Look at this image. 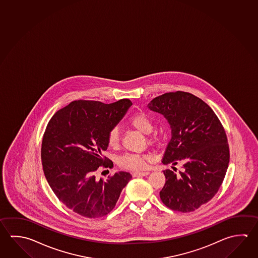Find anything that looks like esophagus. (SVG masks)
<instances>
[{
    "instance_id": "esophagus-1",
    "label": "esophagus",
    "mask_w": 258,
    "mask_h": 258,
    "mask_svg": "<svg viewBox=\"0 0 258 258\" xmlns=\"http://www.w3.org/2000/svg\"><path fill=\"white\" fill-rule=\"evenodd\" d=\"M149 174V171H136L133 173V176H147Z\"/></svg>"
}]
</instances>
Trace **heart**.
Masks as SVG:
<instances>
[{"instance_id": "1", "label": "heart", "mask_w": 258, "mask_h": 258, "mask_svg": "<svg viewBox=\"0 0 258 258\" xmlns=\"http://www.w3.org/2000/svg\"><path fill=\"white\" fill-rule=\"evenodd\" d=\"M128 124L131 127H134L137 131L143 134H149L153 131V120L148 114L144 112H138L132 115L128 118ZM159 140L158 133L150 134L149 136V141L151 143H156ZM108 145L112 149H117L120 142L119 131L117 127H113L109 130L107 135ZM149 155L146 154H124L118 158V163L120 167L130 170H141L147 166V162L149 160Z\"/></svg>"}]
</instances>
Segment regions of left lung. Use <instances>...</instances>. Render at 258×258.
<instances>
[{
  "mask_svg": "<svg viewBox=\"0 0 258 258\" xmlns=\"http://www.w3.org/2000/svg\"><path fill=\"white\" fill-rule=\"evenodd\" d=\"M148 107L164 115L171 127L163 164L183 167L178 174L163 171L160 199L172 210L195 211L214 198L226 176L230 155L225 128L213 109L189 92H167Z\"/></svg>",
  "mask_w": 258,
  "mask_h": 258,
  "instance_id": "obj_1",
  "label": "left lung"
}]
</instances>
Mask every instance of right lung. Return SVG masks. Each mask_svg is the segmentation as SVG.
<instances>
[{
  "instance_id": "add662e5",
  "label": "right lung",
  "mask_w": 258,
  "mask_h": 258,
  "mask_svg": "<svg viewBox=\"0 0 258 258\" xmlns=\"http://www.w3.org/2000/svg\"><path fill=\"white\" fill-rule=\"evenodd\" d=\"M132 105L128 99L110 104L74 100L51 117L41 143L46 179L56 197L73 212L88 218L108 215L132 176L120 171L96 179L100 167H113L103 152L107 135Z\"/></svg>"
}]
</instances>
